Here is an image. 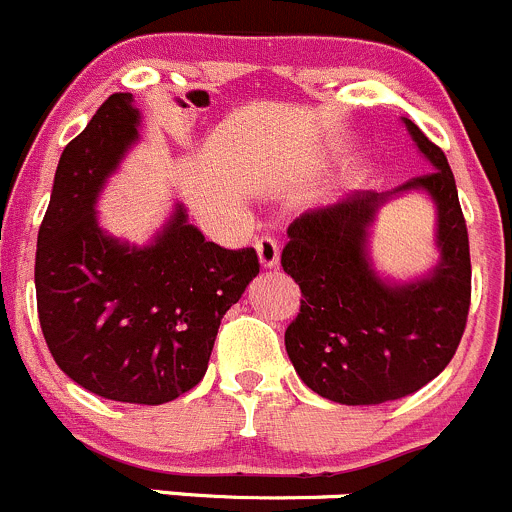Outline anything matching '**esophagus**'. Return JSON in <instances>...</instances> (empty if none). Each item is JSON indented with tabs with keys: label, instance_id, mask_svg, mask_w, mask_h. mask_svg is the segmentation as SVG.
<instances>
[{
	"label": "esophagus",
	"instance_id": "esophagus-1",
	"mask_svg": "<svg viewBox=\"0 0 512 512\" xmlns=\"http://www.w3.org/2000/svg\"><path fill=\"white\" fill-rule=\"evenodd\" d=\"M255 250H257V257H260L262 270H272V267H277V262H280V245H277L272 237H260V240L255 242Z\"/></svg>",
	"mask_w": 512,
	"mask_h": 512
}]
</instances>
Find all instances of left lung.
<instances>
[{"label":"left lung","instance_id":"obj_1","mask_svg":"<svg viewBox=\"0 0 512 512\" xmlns=\"http://www.w3.org/2000/svg\"><path fill=\"white\" fill-rule=\"evenodd\" d=\"M428 175L390 192H352L307 210L287 227L282 270L300 285V315L285 347L307 388L340 405L405 398L448 367L470 307L468 227L448 157L403 117ZM423 191L436 205L441 257L430 273L400 283L382 278L369 257V232L382 204Z\"/></svg>","mask_w":512,"mask_h":512}]
</instances>
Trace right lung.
I'll return each mask as SVG.
<instances>
[{"instance_id":"right-lung-1","label":"right lung","mask_w":512,"mask_h":512,"mask_svg":"<svg viewBox=\"0 0 512 512\" xmlns=\"http://www.w3.org/2000/svg\"><path fill=\"white\" fill-rule=\"evenodd\" d=\"M140 127L135 97L117 92L64 147L34 285L39 325L64 375L99 398L162 405L205 377L222 317L260 262L252 247L207 242L180 202L147 245L99 227V195Z\"/></svg>"}]
</instances>
